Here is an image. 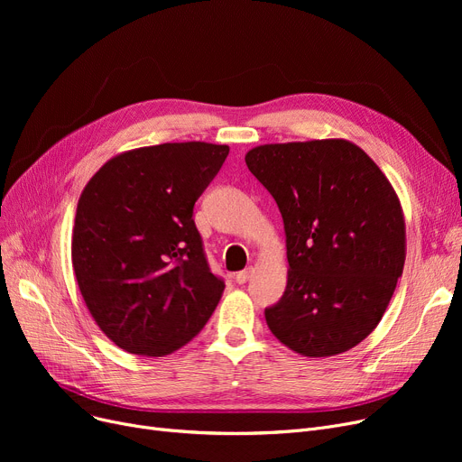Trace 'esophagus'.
Masks as SVG:
<instances>
[{"instance_id": "34e87169", "label": "esophagus", "mask_w": 462, "mask_h": 462, "mask_svg": "<svg viewBox=\"0 0 462 462\" xmlns=\"http://www.w3.org/2000/svg\"><path fill=\"white\" fill-rule=\"evenodd\" d=\"M251 277H253V268H247V270L239 272V273L236 275V282H237V284H245Z\"/></svg>"}]
</instances>
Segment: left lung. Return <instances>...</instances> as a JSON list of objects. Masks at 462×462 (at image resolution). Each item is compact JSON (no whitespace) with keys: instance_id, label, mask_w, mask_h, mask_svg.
<instances>
[{"instance_id":"obj_1","label":"left lung","mask_w":462,"mask_h":462,"mask_svg":"<svg viewBox=\"0 0 462 462\" xmlns=\"http://www.w3.org/2000/svg\"><path fill=\"white\" fill-rule=\"evenodd\" d=\"M245 162L284 223L288 281L265 309L279 341L307 357L343 354L373 333L406 258L401 200L345 138L263 143Z\"/></svg>"}]
</instances>
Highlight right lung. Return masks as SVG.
I'll return each mask as SVG.
<instances>
[{
    "label": "right lung",
    "mask_w": 462,
    "mask_h": 462,
    "mask_svg": "<svg viewBox=\"0 0 462 462\" xmlns=\"http://www.w3.org/2000/svg\"><path fill=\"white\" fill-rule=\"evenodd\" d=\"M230 148L145 145L106 161L86 183L70 258L95 324L121 350L162 357L197 337L223 296L192 208Z\"/></svg>",
    "instance_id": "right-lung-1"
}]
</instances>
